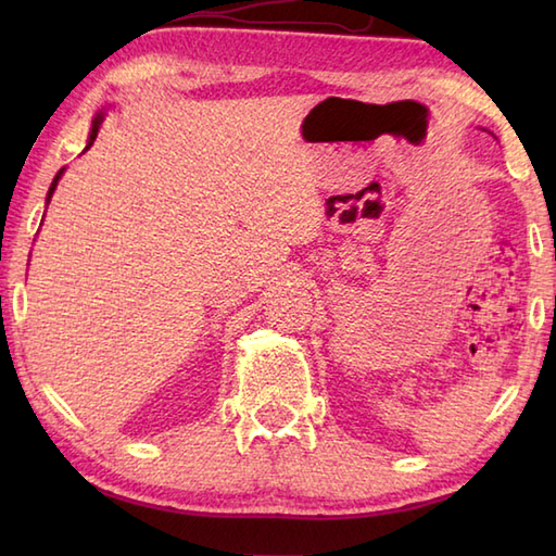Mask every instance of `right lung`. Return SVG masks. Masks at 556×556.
Listing matches in <instances>:
<instances>
[{"label":"right lung","mask_w":556,"mask_h":556,"mask_svg":"<svg viewBox=\"0 0 556 556\" xmlns=\"http://www.w3.org/2000/svg\"><path fill=\"white\" fill-rule=\"evenodd\" d=\"M102 119H104V114H102V112L96 116V119H92V128H90V138H88V146H86V150H90V146L96 143V138H98V131H100V124H102ZM86 150H83V152H86ZM62 174H64V169H59V172H56L54 181H52V186H50V191H47V203H50V198H52V193H54V188H56L59 179H62Z\"/></svg>","instance_id":"add662e5"}]
</instances>
